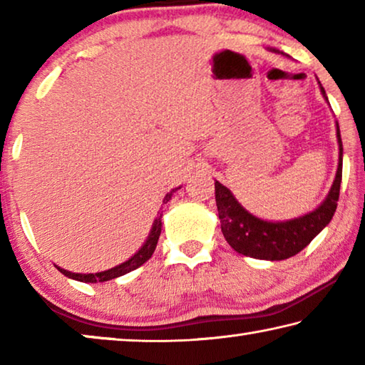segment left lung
I'll return each mask as SVG.
<instances>
[{
    "label": "left lung",
    "instance_id": "obj_1",
    "mask_svg": "<svg viewBox=\"0 0 365 365\" xmlns=\"http://www.w3.org/2000/svg\"><path fill=\"white\" fill-rule=\"evenodd\" d=\"M320 90L325 96L322 85H320ZM336 137L339 145V163L335 182L322 205L316 211L302 215V217L287 222L257 219L235 200L230 190L215 182V202H217L220 228L227 243L235 251L255 259L282 261V259L298 255L324 230L325 225L330 224L338 206L339 185H341L343 174V145L338 123Z\"/></svg>",
    "mask_w": 365,
    "mask_h": 365
}]
</instances>
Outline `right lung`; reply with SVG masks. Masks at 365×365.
Listing matches in <instances>:
<instances>
[{
	"instance_id": "right-lung-1",
	"label": "right lung",
	"mask_w": 365,
	"mask_h": 365,
	"mask_svg": "<svg viewBox=\"0 0 365 365\" xmlns=\"http://www.w3.org/2000/svg\"><path fill=\"white\" fill-rule=\"evenodd\" d=\"M172 193H174V190H172L170 193L165 195L163 202H168L170 197H172ZM160 217H163V214H159L158 219L154 220L150 237H148L146 243L141 246V250L137 252V255L128 259V261L122 262L120 265H115V267L109 269V270H104V272H98V274H73V272L61 269V267H58V265H56V267H58V270L61 272V274H64L66 277H69V279L78 280V282H85V283L108 282V280L117 279V277H120V275H125V274H128V272L138 269L140 265H143L148 261V259L153 256L154 250H156L159 235H160V228H163V222H160Z\"/></svg>"
}]
</instances>
